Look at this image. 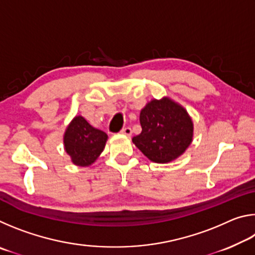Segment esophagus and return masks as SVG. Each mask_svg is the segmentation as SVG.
<instances>
[{
	"instance_id": "34e87169",
	"label": "esophagus",
	"mask_w": 255,
	"mask_h": 255,
	"mask_svg": "<svg viewBox=\"0 0 255 255\" xmlns=\"http://www.w3.org/2000/svg\"><path fill=\"white\" fill-rule=\"evenodd\" d=\"M120 133H123V135H126V136H130L131 135V128L130 127L124 128V129H122Z\"/></svg>"
}]
</instances>
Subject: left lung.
<instances>
[{"label": "left lung", "instance_id": "obj_1", "mask_svg": "<svg viewBox=\"0 0 255 255\" xmlns=\"http://www.w3.org/2000/svg\"><path fill=\"white\" fill-rule=\"evenodd\" d=\"M141 132L132 143L155 163H169L192 141L193 124L187 110L169 98L154 99L140 111Z\"/></svg>", "mask_w": 255, "mask_h": 255}]
</instances>
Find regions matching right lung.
<instances>
[{"label":"right lung","instance_id":"right-lung-1","mask_svg":"<svg viewBox=\"0 0 255 255\" xmlns=\"http://www.w3.org/2000/svg\"><path fill=\"white\" fill-rule=\"evenodd\" d=\"M108 135L92 127L82 116H76L64 133V147L77 166H89L96 162L106 146Z\"/></svg>","mask_w":255,"mask_h":255}]
</instances>
